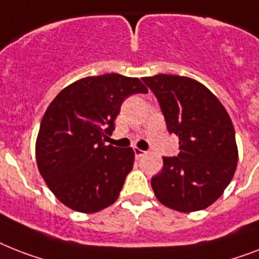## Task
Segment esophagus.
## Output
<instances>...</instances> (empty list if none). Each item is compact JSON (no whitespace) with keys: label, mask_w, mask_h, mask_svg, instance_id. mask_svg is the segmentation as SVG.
<instances>
[{"label":"esophagus","mask_w":259,"mask_h":259,"mask_svg":"<svg viewBox=\"0 0 259 259\" xmlns=\"http://www.w3.org/2000/svg\"><path fill=\"white\" fill-rule=\"evenodd\" d=\"M145 154H146V151L141 150V149H138V148H134V155H136L137 159H140L141 157H144Z\"/></svg>","instance_id":"obj_1"}]
</instances>
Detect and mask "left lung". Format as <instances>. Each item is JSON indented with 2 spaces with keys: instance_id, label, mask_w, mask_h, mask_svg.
Instances as JSON below:
<instances>
[{
  "instance_id": "8db88e82",
  "label": "left lung",
  "mask_w": 259,
  "mask_h": 259,
  "mask_svg": "<svg viewBox=\"0 0 259 259\" xmlns=\"http://www.w3.org/2000/svg\"><path fill=\"white\" fill-rule=\"evenodd\" d=\"M142 81L157 97L169 133L180 138L177 157H163V169L151 178L155 197L184 213L206 209L228 188L238 162L232 119L195 79L157 74Z\"/></svg>"
}]
</instances>
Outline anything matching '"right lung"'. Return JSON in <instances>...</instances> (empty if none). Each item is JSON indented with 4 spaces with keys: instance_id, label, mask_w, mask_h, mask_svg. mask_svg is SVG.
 Masks as SVG:
<instances>
[{
    "instance_id": "obj_1",
    "label": "right lung",
    "mask_w": 259,
    "mask_h": 259,
    "mask_svg": "<svg viewBox=\"0 0 259 259\" xmlns=\"http://www.w3.org/2000/svg\"><path fill=\"white\" fill-rule=\"evenodd\" d=\"M148 93L138 78L111 73L66 86L46 109L35 142L42 178L61 202L79 213L114 203L133 169L132 148L106 146L121 105Z\"/></svg>"
}]
</instances>
